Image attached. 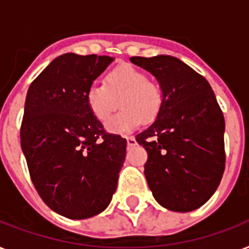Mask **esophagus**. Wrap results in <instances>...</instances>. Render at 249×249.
<instances>
[{"mask_svg": "<svg viewBox=\"0 0 249 249\" xmlns=\"http://www.w3.org/2000/svg\"><path fill=\"white\" fill-rule=\"evenodd\" d=\"M126 144H128L129 147H132V146L137 144L136 138H134V137H128V138H126Z\"/></svg>", "mask_w": 249, "mask_h": 249, "instance_id": "34e87169", "label": "esophagus"}]
</instances>
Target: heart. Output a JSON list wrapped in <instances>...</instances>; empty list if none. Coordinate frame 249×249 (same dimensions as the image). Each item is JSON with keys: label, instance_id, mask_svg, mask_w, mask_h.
Instances as JSON below:
<instances>
[{"label": "heart", "instance_id": "1", "mask_svg": "<svg viewBox=\"0 0 249 249\" xmlns=\"http://www.w3.org/2000/svg\"><path fill=\"white\" fill-rule=\"evenodd\" d=\"M117 101L123 109L107 121L106 129L113 134H125L158 116L161 107L159 86L147 80L138 68L123 64L105 77V85L93 84L86 90V105L95 120L105 123L116 109Z\"/></svg>", "mask_w": 249, "mask_h": 249}]
</instances>
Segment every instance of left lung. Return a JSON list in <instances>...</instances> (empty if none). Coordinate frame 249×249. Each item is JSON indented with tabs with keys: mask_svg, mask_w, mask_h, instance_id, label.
Returning <instances> with one entry per match:
<instances>
[{
	"mask_svg": "<svg viewBox=\"0 0 249 249\" xmlns=\"http://www.w3.org/2000/svg\"><path fill=\"white\" fill-rule=\"evenodd\" d=\"M163 91L156 120L136 136L147 151L144 176L156 201L191 212L211 199L225 170V119L209 83L178 58L132 56Z\"/></svg>",
	"mask_w": 249,
	"mask_h": 249,
	"instance_id": "8db88e82",
	"label": "left lung"
}]
</instances>
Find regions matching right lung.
I'll list each match as a JSON object with an SVG mask.
<instances>
[{"instance_id":"right-lung-1","label":"right lung","mask_w":249,"mask_h":249,"mask_svg":"<svg viewBox=\"0 0 249 249\" xmlns=\"http://www.w3.org/2000/svg\"><path fill=\"white\" fill-rule=\"evenodd\" d=\"M113 62L107 55L58 56L29 85L20 146L44 203L71 220L99 214L116 191L126 140L106 133L86 90Z\"/></svg>"}]
</instances>
